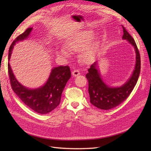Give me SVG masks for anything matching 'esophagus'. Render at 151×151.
I'll return each instance as SVG.
<instances>
[{"label": "esophagus", "instance_id": "34e87169", "mask_svg": "<svg viewBox=\"0 0 151 151\" xmlns=\"http://www.w3.org/2000/svg\"><path fill=\"white\" fill-rule=\"evenodd\" d=\"M72 74L73 76H74V77L78 76V75L80 74V72H79V70H73L72 72Z\"/></svg>", "mask_w": 151, "mask_h": 151}]
</instances>
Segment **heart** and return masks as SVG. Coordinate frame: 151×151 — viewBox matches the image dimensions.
<instances>
[{"label": "heart", "mask_w": 151, "mask_h": 151, "mask_svg": "<svg viewBox=\"0 0 151 151\" xmlns=\"http://www.w3.org/2000/svg\"><path fill=\"white\" fill-rule=\"evenodd\" d=\"M94 37V33L91 30H84L76 35L67 43V48L70 50L78 51L83 49L89 43ZM94 45L88 47L82 54V58L86 61L90 60L93 56ZM61 53L67 54V51L65 49L61 50Z\"/></svg>", "instance_id": "b5f03b06"}]
</instances>
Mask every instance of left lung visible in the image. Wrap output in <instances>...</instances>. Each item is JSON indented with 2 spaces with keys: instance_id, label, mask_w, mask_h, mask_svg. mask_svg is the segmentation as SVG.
<instances>
[{
  "instance_id": "1",
  "label": "left lung",
  "mask_w": 151,
  "mask_h": 151,
  "mask_svg": "<svg viewBox=\"0 0 151 151\" xmlns=\"http://www.w3.org/2000/svg\"><path fill=\"white\" fill-rule=\"evenodd\" d=\"M124 35L122 38L127 40L135 49L136 65L130 79L124 85L120 87L111 88L102 81L101 73L98 70L97 61L90 66L86 73V78L88 81V92L90 102L99 109L108 110L120 104L129 96L137 84L140 73L141 62L140 55L134 39L129 34L123 25Z\"/></svg>"
}]
</instances>
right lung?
Instances as JSON below:
<instances>
[{
	"instance_id": "add662e5",
	"label": "right lung",
	"mask_w": 151,
	"mask_h": 151,
	"mask_svg": "<svg viewBox=\"0 0 151 151\" xmlns=\"http://www.w3.org/2000/svg\"><path fill=\"white\" fill-rule=\"evenodd\" d=\"M32 29L31 27L27 29L13 42L9 50V60L15 43L26 39ZM8 74L11 86L14 92L25 105L40 114L48 113L58 107L60 103L61 94L64 88L71 77L70 69L68 66L55 67L52 70L47 83L43 86L32 90L25 88L18 83L9 63Z\"/></svg>"
}]
</instances>
